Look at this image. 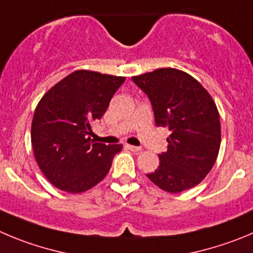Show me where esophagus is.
<instances>
[{
    "label": "esophagus",
    "mask_w": 253,
    "mask_h": 253,
    "mask_svg": "<svg viewBox=\"0 0 253 253\" xmlns=\"http://www.w3.org/2000/svg\"><path fill=\"white\" fill-rule=\"evenodd\" d=\"M126 147L128 148V150H131L132 152H140L141 151V147H137V146H132V145H126Z\"/></svg>",
    "instance_id": "obj_1"
}]
</instances>
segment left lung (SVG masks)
Masks as SVG:
<instances>
[{"instance_id": "left-lung-1", "label": "left lung", "mask_w": 253, "mask_h": 253, "mask_svg": "<svg viewBox=\"0 0 253 253\" xmlns=\"http://www.w3.org/2000/svg\"><path fill=\"white\" fill-rule=\"evenodd\" d=\"M132 80L150 98L156 126L171 132L167 151L159 155V169L147 177L166 192L195 187L213 167L221 145L219 115L211 94L176 68H159Z\"/></svg>"}]
</instances>
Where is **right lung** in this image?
Instances as JSON below:
<instances>
[{
    "label": "right lung",
    "mask_w": 253,
    "mask_h": 253,
    "mask_svg": "<svg viewBox=\"0 0 253 253\" xmlns=\"http://www.w3.org/2000/svg\"><path fill=\"white\" fill-rule=\"evenodd\" d=\"M125 77L79 70L49 88L35 110L31 142L42 173L70 193L89 190L108 173L121 145L94 143L92 124L101 120Z\"/></svg>",
    "instance_id": "right-lung-1"
}]
</instances>
